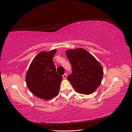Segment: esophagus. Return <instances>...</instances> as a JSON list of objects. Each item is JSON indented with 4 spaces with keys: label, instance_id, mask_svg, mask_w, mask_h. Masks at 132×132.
I'll return each mask as SVG.
<instances>
[{
    "label": "esophagus",
    "instance_id": "34e87169",
    "mask_svg": "<svg viewBox=\"0 0 132 132\" xmlns=\"http://www.w3.org/2000/svg\"><path fill=\"white\" fill-rule=\"evenodd\" d=\"M67 73H65V74L64 75H63V78H64V79H66V77H67Z\"/></svg>",
    "mask_w": 132,
    "mask_h": 132
}]
</instances>
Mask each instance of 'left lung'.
Masks as SVG:
<instances>
[{
    "mask_svg": "<svg viewBox=\"0 0 132 132\" xmlns=\"http://www.w3.org/2000/svg\"><path fill=\"white\" fill-rule=\"evenodd\" d=\"M72 73L67 77L77 92L84 95L93 93L101 84L103 69L91 54L82 48L66 51Z\"/></svg>",
    "mask_w": 132,
    "mask_h": 132,
    "instance_id": "obj_1",
    "label": "left lung"
}]
</instances>
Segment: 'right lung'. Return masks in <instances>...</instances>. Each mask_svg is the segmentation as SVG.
<instances>
[{"mask_svg": "<svg viewBox=\"0 0 132 132\" xmlns=\"http://www.w3.org/2000/svg\"><path fill=\"white\" fill-rule=\"evenodd\" d=\"M56 50L42 51L34 59L26 73V84L34 95L50 100L57 95L63 77L56 70L53 57Z\"/></svg>", "mask_w": 132, "mask_h": 132, "instance_id": "obj_1", "label": "right lung"}]
</instances>
